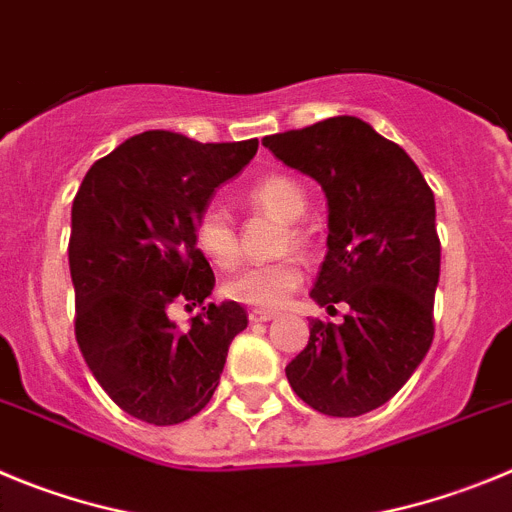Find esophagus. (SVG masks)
Wrapping results in <instances>:
<instances>
[{"label": "esophagus", "instance_id": "esophagus-1", "mask_svg": "<svg viewBox=\"0 0 512 512\" xmlns=\"http://www.w3.org/2000/svg\"><path fill=\"white\" fill-rule=\"evenodd\" d=\"M247 316H250L252 324H265V321L275 319V311H265V308H252Z\"/></svg>", "mask_w": 512, "mask_h": 512}]
</instances>
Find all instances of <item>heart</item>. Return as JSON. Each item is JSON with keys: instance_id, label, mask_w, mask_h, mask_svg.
Instances as JSON below:
<instances>
[{"instance_id": "b5f03b06", "label": "heart", "mask_w": 512, "mask_h": 512, "mask_svg": "<svg viewBox=\"0 0 512 512\" xmlns=\"http://www.w3.org/2000/svg\"><path fill=\"white\" fill-rule=\"evenodd\" d=\"M247 201L255 209L283 219L285 232L280 237L278 252L306 250L308 234L296 219H301L308 209V196L296 178L285 173H273L247 188ZM193 242L201 255L219 270H229L239 262V237L234 222L227 211L209 206L199 216L193 227ZM303 280L301 262L296 257H280L273 262H260V265L242 267L239 273L224 280L222 293L234 303L252 308H280L298 290Z\"/></svg>"}]
</instances>
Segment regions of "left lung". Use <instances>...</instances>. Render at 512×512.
I'll return each mask as SVG.
<instances>
[{
    "mask_svg": "<svg viewBox=\"0 0 512 512\" xmlns=\"http://www.w3.org/2000/svg\"><path fill=\"white\" fill-rule=\"evenodd\" d=\"M262 145L324 188L329 252L311 298L329 313L349 306L342 324L311 319L306 349L285 367L290 388L324 416L375 411L434 342V191L403 147L357 117L267 135Z\"/></svg>",
    "mask_w": 512,
    "mask_h": 512,
    "instance_id": "left-lung-1",
    "label": "left lung"
}]
</instances>
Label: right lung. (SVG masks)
<instances>
[{"instance_id": "obj_1", "label": "right lung", "mask_w": 512, "mask_h": 512, "mask_svg": "<svg viewBox=\"0 0 512 512\" xmlns=\"http://www.w3.org/2000/svg\"><path fill=\"white\" fill-rule=\"evenodd\" d=\"M255 153L257 140L204 145L142 132L96 160L73 199L78 349L109 398L140 421L173 426L206 408L229 344L247 329L239 303H206L214 273L193 227L214 188ZM173 305L202 308L191 330L167 319Z\"/></svg>"}]
</instances>
